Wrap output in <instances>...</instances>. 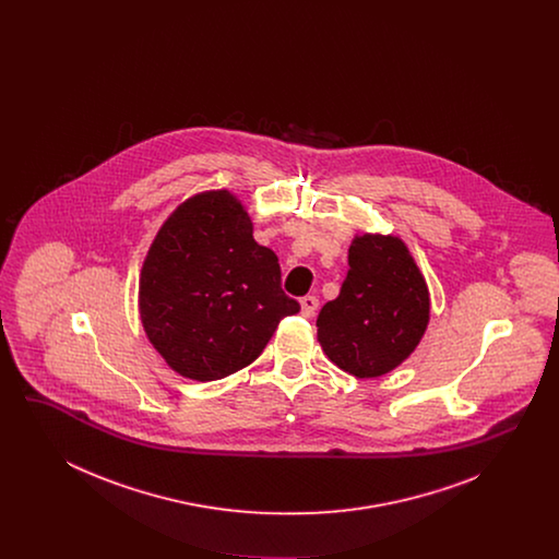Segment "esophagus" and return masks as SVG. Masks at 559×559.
<instances>
[{
  "label": "esophagus",
  "mask_w": 559,
  "mask_h": 559,
  "mask_svg": "<svg viewBox=\"0 0 559 559\" xmlns=\"http://www.w3.org/2000/svg\"><path fill=\"white\" fill-rule=\"evenodd\" d=\"M299 304H301V314H304L306 319H312V317L317 314V310H319V297H314V295L301 297Z\"/></svg>",
  "instance_id": "obj_1"
}]
</instances>
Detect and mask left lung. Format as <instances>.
I'll return each mask as SVG.
<instances>
[{
    "label": "left lung",
    "mask_w": 559,
    "mask_h": 559,
    "mask_svg": "<svg viewBox=\"0 0 559 559\" xmlns=\"http://www.w3.org/2000/svg\"><path fill=\"white\" fill-rule=\"evenodd\" d=\"M347 262L340 297L317 320L320 346L349 374L379 377L396 369L426 333V281L396 237H356Z\"/></svg>",
    "instance_id": "1"
}]
</instances>
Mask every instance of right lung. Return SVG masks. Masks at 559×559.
Segmentation results:
<instances>
[{"label": "right lung", "instance_id": "add662e5", "mask_svg": "<svg viewBox=\"0 0 559 559\" xmlns=\"http://www.w3.org/2000/svg\"><path fill=\"white\" fill-rule=\"evenodd\" d=\"M274 251L239 201L203 192L167 217L140 276V317L174 371L215 381L251 365L278 322L299 312Z\"/></svg>", "mask_w": 559, "mask_h": 559}]
</instances>
